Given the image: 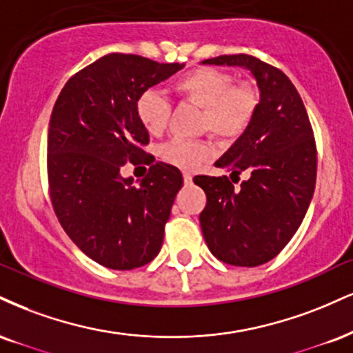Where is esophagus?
I'll return each instance as SVG.
<instances>
[{"label":"esophagus","instance_id":"esophagus-1","mask_svg":"<svg viewBox=\"0 0 353 353\" xmlns=\"http://www.w3.org/2000/svg\"><path fill=\"white\" fill-rule=\"evenodd\" d=\"M182 176H184V184H185V185L192 184V174H190V172H184V174H182Z\"/></svg>","mask_w":353,"mask_h":353}]
</instances>
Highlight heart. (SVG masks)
<instances>
[{"label": "heart", "mask_w": 353, "mask_h": 353, "mask_svg": "<svg viewBox=\"0 0 353 353\" xmlns=\"http://www.w3.org/2000/svg\"><path fill=\"white\" fill-rule=\"evenodd\" d=\"M172 88L182 100L203 110L202 130H209L223 139H233L243 133L260 103L254 85L233 83L232 74L214 67H199L188 72L174 82ZM169 112V103L156 90L143 92L136 101V114L144 130L152 136H159L165 130ZM214 154L215 148L209 141L176 138L161 148V158L165 163L188 171L199 168Z\"/></svg>", "instance_id": "b5f03b06"}]
</instances>
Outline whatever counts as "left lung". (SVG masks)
I'll list each match as a JSON object with an SVG mask.
<instances>
[{
  "mask_svg": "<svg viewBox=\"0 0 353 353\" xmlns=\"http://www.w3.org/2000/svg\"><path fill=\"white\" fill-rule=\"evenodd\" d=\"M202 63L239 65L256 80L260 103L253 120L215 168L248 179L233 188L227 176H197L207 205L201 214L205 243L233 266L273 260L303 222L316 188V143L298 90L281 70L253 55H219Z\"/></svg>",
  "mask_w": 353,
  "mask_h": 353,
  "instance_id": "obj_1",
  "label": "left lung"
}]
</instances>
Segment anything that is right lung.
<instances>
[{
    "label": "right lung",
    "mask_w": 353,
    "mask_h": 353,
    "mask_svg": "<svg viewBox=\"0 0 353 353\" xmlns=\"http://www.w3.org/2000/svg\"><path fill=\"white\" fill-rule=\"evenodd\" d=\"M184 63L108 54L75 74L55 101L49 123L48 172L55 215L82 252L110 270L154 260L176 194L177 168L156 163L141 181L123 177L126 163L151 161L136 101ZM154 161V159H152Z\"/></svg>",
    "instance_id": "add662e5"
}]
</instances>
